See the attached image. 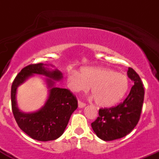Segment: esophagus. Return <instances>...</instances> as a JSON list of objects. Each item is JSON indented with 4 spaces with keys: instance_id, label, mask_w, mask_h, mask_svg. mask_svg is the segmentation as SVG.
<instances>
[{
    "instance_id": "obj_1",
    "label": "esophagus",
    "mask_w": 159,
    "mask_h": 159,
    "mask_svg": "<svg viewBox=\"0 0 159 159\" xmlns=\"http://www.w3.org/2000/svg\"><path fill=\"white\" fill-rule=\"evenodd\" d=\"M86 104L84 102H81V100H79L78 101V107H80V108H82V107H85Z\"/></svg>"
}]
</instances>
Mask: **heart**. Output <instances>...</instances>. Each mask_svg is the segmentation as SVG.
Listing matches in <instances>:
<instances>
[{"label": "heart", "instance_id": "b5f03b06", "mask_svg": "<svg viewBox=\"0 0 159 159\" xmlns=\"http://www.w3.org/2000/svg\"><path fill=\"white\" fill-rule=\"evenodd\" d=\"M67 84L73 92L86 91L91 87V94L98 106L108 107L124 97L129 89L126 76L116 71L98 67H85L81 73L76 70L67 74Z\"/></svg>", "mask_w": 159, "mask_h": 159}]
</instances>
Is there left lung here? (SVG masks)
Wrapping results in <instances>:
<instances>
[{"instance_id":"1","label":"left lung","mask_w":159,"mask_h":159,"mask_svg":"<svg viewBox=\"0 0 159 159\" xmlns=\"http://www.w3.org/2000/svg\"><path fill=\"white\" fill-rule=\"evenodd\" d=\"M128 76L134 81L130 93L123 102L110 108H100L97 119L91 123L100 139L110 141L123 138L136 126L140 120L144 99V89L140 76L129 67Z\"/></svg>"}]
</instances>
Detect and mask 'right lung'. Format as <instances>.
<instances>
[{"mask_svg":"<svg viewBox=\"0 0 159 159\" xmlns=\"http://www.w3.org/2000/svg\"><path fill=\"white\" fill-rule=\"evenodd\" d=\"M34 74L43 75L54 81H60L63 78L59 70L50 71L43 63L30 64L21 69L11 87V103L14 117L20 129L33 139L39 141L56 140L63 134L71 115L77 109L78 100L68 89L55 87L54 82L47 78L50 90L44 106L34 113L21 112L16 104V90Z\"/></svg>","mask_w":159,"mask_h":159,"instance_id":"add662e5","label":"right lung"}]
</instances>
